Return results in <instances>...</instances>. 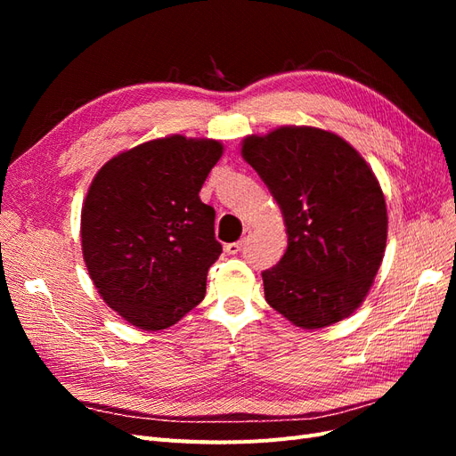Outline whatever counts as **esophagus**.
I'll list each match as a JSON object with an SVG mask.
<instances>
[{
    "label": "esophagus",
    "instance_id": "esophagus-1",
    "mask_svg": "<svg viewBox=\"0 0 456 456\" xmlns=\"http://www.w3.org/2000/svg\"><path fill=\"white\" fill-rule=\"evenodd\" d=\"M249 233H251V228H245V230H243V238H241L240 241L226 243V253H228V255H238V253L243 249V247H245L247 238H249Z\"/></svg>",
    "mask_w": 456,
    "mask_h": 456
}]
</instances>
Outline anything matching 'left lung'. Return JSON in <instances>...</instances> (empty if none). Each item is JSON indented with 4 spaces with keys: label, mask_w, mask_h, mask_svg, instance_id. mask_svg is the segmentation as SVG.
Wrapping results in <instances>:
<instances>
[{
    "label": "left lung",
    "mask_w": 456,
    "mask_h": 456,
    "mask_svg": "<svg viewBox=\"0 0 456 456\" xmlns=\"http://www.w3.org/2000/svg\"><path fill=\"white\" fill-rule=\"evenodd\" d=\"M241 156L278 201L287 251L262 272L266 302L302 329L348 317L367 297L388 233L377 176L338 134L280 127L247 136Z\"/></svg>",
    "instance_id": "1"
}]
</instances>
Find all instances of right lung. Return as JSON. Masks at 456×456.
Segmentation results:
<instances>
[{
    "instance_id": "right-lung-1",
    "label": "right lung",
    "mask_w": 456,
    "mask_h": 456,
    "mask_svg": "<svg viewBox=\"0 0 456 456\" xmlns=\"http://www.w3.org/2000/svg\"><path fill=\"white\" fill-rule=\"evenodd\" d=\"M220 156L218 141L173 134L123 151L93 178L84 258L102 300L131 325L167 329L203 300L223 245L200 190Z\"/></svg>"
}]
</instances>
